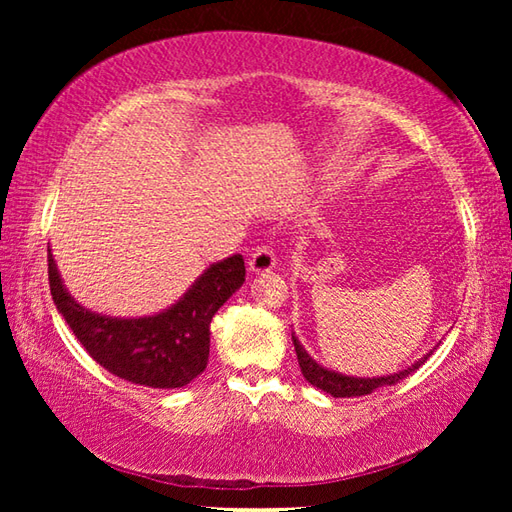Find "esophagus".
Instances as JSON below:
<instances>
[{
  "mask_svg": "<svg viewBox=\"0 0 512 512\" xmlns=\"http://www.w3.org/2000/svg\"><path fill=\"white\" fill-rule=\"evenodd\" d=\"M275 264H277V259H275V253H273L271 246H259V248H255V253L250 255V259H248V268H250V271H253V273H268V271H273Z\"/></svg>",
  "mask_w": 512,
  "mask_h": 512,
  "instance_id": "esophagus-1",
  "label": "esophagus"
}]
</instances>
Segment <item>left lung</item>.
<instances>
[{
  "mask_svg": "<svg viewBox=\"0 0 512 512\" xmlns=\"http://www.w3.org/2000/svg\"><path fill=\"white\" fill-rule=\"evenodd\" d=\"M291 339H293V348H296V354H298L302 375H305V379L311 386L320 388V391H325L332 397H359V395H368L375 391V388H381V386H393V384H397V381H402L404 377H409L411 372L418 370L424 363V359L429 357L427 354V357L420 359L418 363H413L411 368L400 370V372H395V375H388V377H372V379L370 377H345V375H339V372L318 366V363L309 357L307 350L302 348L296 336L291 334Z\"/></svg>",
  "mask_w": 512,
  "mask_h": 512,
  "instance_id": "1",
  "label": "left lung"
}]
</instances>
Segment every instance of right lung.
<instances>
[{
    "instance_id": "add662e5",
    "label": "right lung",
    "mask_w": 512,
    "mask_h": 512,
    "mask_svg": "<svg viewBox=\"0 0 512 512\" xmlns=\"http://www.w3.org/2000/svg\"><path fill=\"white\" fill-rule=\"evenodd\" d=\"M49 289L56 309L90 357L112 375L149 388H180L210 357V323L246 280L244 257L212 264L176 305L146 318H110L81 307L63 287L51 257Z\"/></svg>"
}]
</instances>
